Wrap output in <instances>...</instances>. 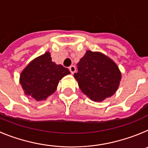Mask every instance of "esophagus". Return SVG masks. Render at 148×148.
<instances>
[{"instance_id":"1","label":"esophagus","mask_w":148,"mask_h":148,"mask_svg":"<svg viewBox=\"0 0 148 148\" xmlns=\"http://www.w3.org/2000/svg\"><path fill=\"white\" fill-rule=\"evenodd\" d=\"M69 70H70V72H71L72 74H74L75 72V66H74V65H71V66L69 67Z\"/></svg>"}]
</instances>
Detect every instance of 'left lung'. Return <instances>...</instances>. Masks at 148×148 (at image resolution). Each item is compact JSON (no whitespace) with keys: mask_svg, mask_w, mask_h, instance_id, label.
<instances>
[{"mask_svg":"<svg viewBox=\"0 0 148 148\" xmlns=\"http://www.w3.org/2000/svg\"><path fill=\"white\" fill-rule=\"evenodd\" d=\"M74 78L79 88L91 100L100 102L118 90L121 73L116 63L100 52L87 50L77 64Z\"/></svg>","mask_w":148,"mask_h":148,"instance_id":"obj_1","label":"left lung"}]
</instances>
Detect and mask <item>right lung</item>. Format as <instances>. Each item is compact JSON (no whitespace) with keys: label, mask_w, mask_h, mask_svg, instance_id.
I'll use <instances>...</instances> for the list:
<instances>
[{"label":"right lung","mask_w":148,"mask_h":148,"mask_svg":"<svg viewBox=\"0 0 148 148\" xmlns=\"http://www.w3.org/2000/svg\"><path fill=\"white\" fill-rule=\"evenodd\" d=\"M68 74L70 70L53 62L50 53L46 52L29 63L19 82L25 95L40 101L54 93L59 81Z\"/></svg>","instance_id":"add662e5"}]
</instances>
